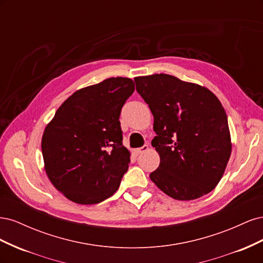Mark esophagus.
Here are the masks:
<instances>
[{
    "label": "esophagus",
    "mask_w": 263,
    "mask_h": 263,
    "mask_svg": "<svg viewBox=\"0 0 263 263\" xmlns=\"http://www.w3.org/2000/svg\"><path fill=\"white\" fill-rule=\"evenodd\" d=\"M148 148H149L148 145H144V146L140 147V148H137L136 151H137V154H142V153H145V151H147Z\"/></svg>",
    "instance_id": "esophagus-1"
}]
</instances>
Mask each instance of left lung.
<instances>
[{"label": "left lung", "mask_w": 263, "mask_h": 263, "mask_svg": "<svg viewBox=\"0 0 263 263\" xmlns=\"http://www.w3.org/2000/svg\"><path fill=\"white\" fill-rule=\"evenodd\" d=\"M154 115L160 156L150 179L174 200L190 201L218 184L232 153L227 115L209 89L170 74L135 78Z\"/></svg>", "instance_id": "left-lung-1"}]
</instances>
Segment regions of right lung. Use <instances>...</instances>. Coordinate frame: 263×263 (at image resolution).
Returning <instances> with one entry per match:
<instances>
[{"mask_svg":"<svg viewBox=\"0 0 263 263\" xmlns=\"http://www.w3.org/2000/svg\"><path fill=\"white\" fill-rule=\"evenodd\" d=\"M135 91L128 78H109L74 92L46 126L42 151L47 176L70 201L98 204L112 196L128 170L122 107Z\"/></svg>","mask_w":263,"mask_h":263,"instance_id":"obj_1","label":"right lung"}]
</instances>
